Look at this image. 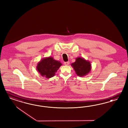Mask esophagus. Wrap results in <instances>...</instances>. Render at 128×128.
I'll return each mask as SVG.
<instances>
[{
  "label": "esophagus",
  "mask_w": 128,
  "mask_h": 128,
  "mask_svg": "<svg viewBox=\"0 0 128 128\" xmlns=\"http://www.w3.org/2000/svg\"><path fill=\"white\" fill-rule=\"evenodd\" d=\"M70 62H64V65H66V66H68L70 64Z\"/></svg>",
  "instance_id": "obj_1"
}]
</instances>
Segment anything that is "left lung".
<instances>
[{"instance_id":"1","label":"left lung","mask_w":128,"mask_h":128,"mask_svg":"<svg viewBox=\"0 0 128 128\" xmlns=\"http://www.w3.org/2000/svg\"><path fill=\"white\" fill-rule=\"evenodd\" d=\"M71 65L76 74L80 77L87 75L92 69V65L90 61L81 57L76 58V62L72 63Z\"/></svg>"}]
</instances>
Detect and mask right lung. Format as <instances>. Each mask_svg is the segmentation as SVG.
Returning a JSON list of instances; mask_svg holds the SVG:
<instances>
[{
	"instance_id": "add662e5",
	"label": "right lung",
	"mask_w": 128,
	"mask_h": 128,
	"mask_svg": "<svg viewBox=\"0 0 128 128\" xmlns=\"http://www.w3.org/2000/svg\"><path fill=\"white\" fill-rule=\"evenodd\" d=\"M62 65L60 61L55 60L53 57H49L42 58L38 63L36 68L42 76L50 78L54 76Z\"/></svg>"
}]
</instances>
